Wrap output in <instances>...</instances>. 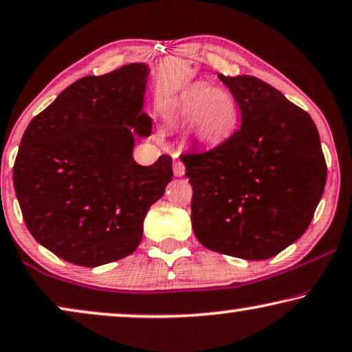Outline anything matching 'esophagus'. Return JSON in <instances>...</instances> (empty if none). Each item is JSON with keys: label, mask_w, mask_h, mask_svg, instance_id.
Returning <instances> with one entry per match:
<instances>
[{"label": "esophagus", "mask_w": 352, "mask_h": 352, "mask_svg": "<svg viewBox=\"0 0 352 352\" xmlns=\"http://www.w3.org/2000/svg\"><path fill=\"white\" fill-rule=\"evenodd\" d=\"M174 174H175V177L185 175V164H183L180 160L174 161Z\"/></svg>", "instance_id": "obj_1"}]
</instances>
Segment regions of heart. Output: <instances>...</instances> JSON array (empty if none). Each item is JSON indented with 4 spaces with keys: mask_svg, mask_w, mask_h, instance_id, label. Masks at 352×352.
Returning <instances> with one entry per match:
<instances>
[{
    "mask_svg": "<svg viewBox=\"0 0 352 352\" xmlns=\"http://www.w3.org/2000/svg\"><path fill=\"white\" fill-rule=\"evenodd\" d=\"M172 118L178 124H192V137L199 145L220 146L239 127L241 107L231 92L196 82L178 96Z\"/></svg>",
    "mask_w": 352,
    "mask_h": 352,
    "instance_id": "obj_1",
    "label": "heart"
}]
</instances>
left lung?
I'll use <instances>...</instances> for the list:
<instances>
[{
	"label": "left lung",
	"instance_id": "8db88e82",
	"mask_svg": "<svg viewBox=\"0 0 352 352\" xmlns=\"http://www.w3.org/2000/svg\"><path fill=\"white\" fill-rule=\"evenodd\" d=\"M242 126L223 145L182 155L191 223L209 250L271 258L301 237L324 195L325 157L314 121L255 76L219 75Z\"/></svg>",
	"mask_w": 352,
	"mask_h": 352
}]
</instances>
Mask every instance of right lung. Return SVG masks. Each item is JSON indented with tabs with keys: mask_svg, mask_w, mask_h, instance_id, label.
Wrapping results in <instances>:
<instances>
[{
	"mask_svg": "<svg viewBox=\"0 0 352 352\" xmlns=\"http://www.w3.org/2000/svg\"><path fill=\"white\" fill-rule=\"evenodd\" d=\"M148 75L146 63H129L78 79L23 133L14 190L28 231L58 258L96 268L131 255L174 177L170 156L151 166L132 156L135 135L151 133Z\"/></svg>",
	"mask_w": 352,
	"mask_h": 352,
	"instance_id": "obj_1",
	"label": "right lung"
}]
</instances>
